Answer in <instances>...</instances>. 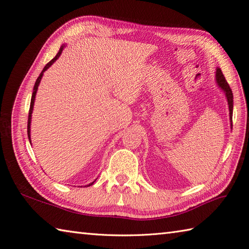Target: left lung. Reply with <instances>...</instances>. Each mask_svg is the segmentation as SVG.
<instances>
[{"label":"left lung","mask_w":249,"mask_h":249,"mask_svg":"<svg viewBox=\"0 0 249 249\" xmlns=\"http://www.w3.org/2000/svg\"><path fill=\"white\" fill-rule=\"evenodd\" d=\"M216 82L217 84L219 85V87L223 90L224 93H225V96H227V100H228V104H229V109H230V120H231V126L232 127V92H231V89L229 85V83L227 82V80H225L223 73L221 71L220 69L216 70Z\"/></svg>","instance_id":"1"}]
</instances>
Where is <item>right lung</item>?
<instances>
[{
  "label": "right lung",
  "instance_id": "obj_1",
  "mask_svg": "<svg viewBox=\"0 0 249 249\" xmlns=\"http://www.w3.org/2000/svg\"><path fill=\"white\" fill-rule=\"evenodd\" d=\"M64 47H65V44H63V46H61V48H60V50H59V52L57 53V55L53 58L51 61L44 66V69L42 70V71L40 72V74H39V77L37 78V80H36V82H35V85H34V88H33V93H32V99H31V104H30V110H29V116H28V137H29V140H31V138H30V124H31V116H32V111H33V106H34V101H35V95H36V92H37V89H38V86H39V83H40V80H41V78H42V76H43V72L46 71L49 67L54 63L56 60L60 57V55H61V53H62V51H63V49H64ZM93 183H91V184H89V185H87V186H91Z\"/></svg>",
  "mask_w": 249,
  "mask_h": 249
}]
</instances>
